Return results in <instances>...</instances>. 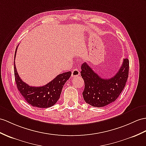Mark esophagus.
I'll use <instances>...</instances> for the list:
<instances>
[{
    "label": "esophagus",
    "mask_w": 146,
    "mask_h": 146,
    "mask_svg": "<svg viewBox=\"0 0 146 146\" xmlns=\"http://www.w3.org/2000/svg\"><path fill=\"white\" fill-rule=\"evenodd\" d=\"M80 74V72L79 69H78L77 68L76 69H74L72 71V77H77Z\"/></svg>",
    "instance_id": "esophagus-1"
}]
</instances>
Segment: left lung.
I'll list each match as a JSON object with an SVG mask.
<instances>
[{"label":"left lung","instance_id":"1","mask_svg":"<svg viewBox=\"0 0 146 146\" xmlns=\"http://www.w3.org/2000/svg\"><path fill=\"white\" fill-rule=\"evenodd\" d=\"M81 70L85 84L82 93L84 100L94 107H103L115 102L125 87L129 74V60L124 59L118 72L108 79L100 77L86 62L82 64Z\"/></svg>","mask_w":146,"mask_h":146}]
</instances>
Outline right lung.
I'll return each instance as SVG.
<instances>
[{
    "instance_id": "right-lung-1",
    "label": "right lung",
    "mask_w": 146,
    "mask_h": 146,
    "mask_svg": "<svg viewBox=\"0 0 146 146\" xmlns=\"http://www.w3.org/2000/svg\"><path fill=\"white\" fill-rule=\"evenodd\" d=\"M14 74L18 90L28 104L38 108H49L55 105L59 100L64 85L70 78L71 72L60 74L48 84L41 87H32L24 82L18 74L15 62Z\"/></svg>"
}]
</instances>
